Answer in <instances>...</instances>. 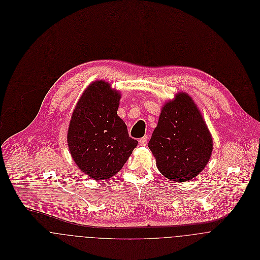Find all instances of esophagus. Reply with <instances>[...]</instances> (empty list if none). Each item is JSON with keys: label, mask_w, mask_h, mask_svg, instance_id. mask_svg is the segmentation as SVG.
<instances>
[{"label": "esophagus", "mask_w": 260, "mask_h": 260, "mask_svg": "<svg viewBox=\"0 0 260 260\" xmlns=\"http://www.w3.org/2000/svg\"><path fill=\"white\" fill-rule=\"evenodd\" d=\"M147 142H148V136H144L142 137L140 140H139V144L141 146H146L147 145Z\"/></svg>", "instance_id": "esophagus-1"}]
</instances>
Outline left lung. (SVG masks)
<instances>
[{"label": "left lung", "instance_id": "1", "mask_svg": "<svg viewBox=\"0 0 260 260\" xmlns=\"http://www.w3.org/2000/svg\"><path fill=\"white\" fill-rule=\"evenodd\" d=\"M148 147L158 170L170 180L185 182L204 169L211 157L212 137L189 95L181 92L164 105Z\"/></svg>", "mask_w": 260, "mask_h": 260}]
</instances>
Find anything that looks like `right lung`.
Here are the masks:
<instances>
[{"label": "right lung", "instance_id": "1", "mask_svg": "<svg viewBox=\"0 0 260 260\" xmlns=\"http://www.w3.org/2000/svg\"><path fill=\"white\" fill-rule=\"evenodd\" d=\"M120 98L109 83L96 81L84 91L71 117L70 153L78 167L96 180L118 173L138 144L117 115Z\"/></svg>", "mask_w": 260, "mask_h": 260}]
</instances>
